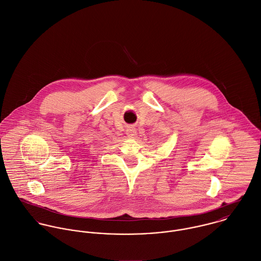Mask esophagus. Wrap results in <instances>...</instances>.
<instances>
[{"instance_id":"1","label":"esophagus","mask_w":261,"mask_h":261,"mask_svg":"<svg viewBox=\"0 0 261 261\" xmlns=\"http://www.w3.org/2000/svg\"><path fill=\"white\" fill-rule=\"evenodd\" d=\"M126 134L128 137H134L136 135V129L133 127H129L126 130Z\"/></svg>"}]
</instances>
